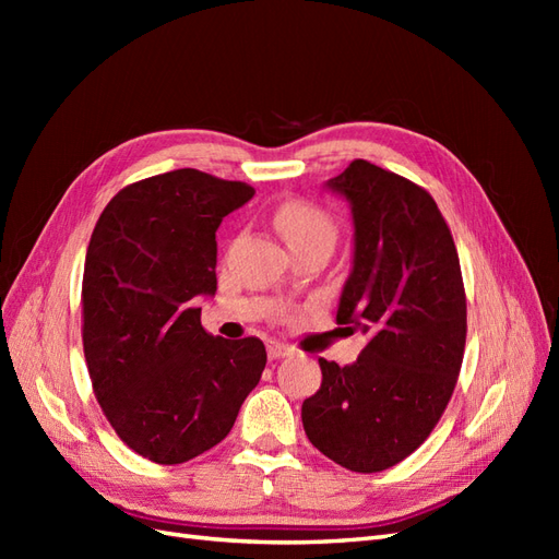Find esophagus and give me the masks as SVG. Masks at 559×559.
<instances>
[{
  "mask_svg": "<svg viewBox=\"0 0 559 559\" xmlns=\"http://www.w3.org/2000/svg\"><path fill=\"white\" fill-rule=\"evenodd\" d=\"M294 347L284 345V343H267V357L270 359H284V357H292Z\"/></svg>",
  "mask_w": 559,
  "mask_h": 559,
  "instance_id": "obj_1",
  "label": "esophagus"
}]
</instances>
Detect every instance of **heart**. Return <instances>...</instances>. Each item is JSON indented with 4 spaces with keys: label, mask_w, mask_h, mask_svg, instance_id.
<instances>
[{
    "label": "heart",
    "mask_w": 559,
    "mask_h": 559,
    "mask_svg": "<svg viewBox=\"0 0 559 559\" xmlns=\"http://www.w3.org/2000/svg\"><path fill=\"white\" fill-rule=\"evenodd\" d=\"M273 222L282 238L292 245V249L319 240L333 242L337 235L333 214L306 198H292L280 202Z\"/></svg>",
    "instance_id": "b5f03b06"
}]
</instances>
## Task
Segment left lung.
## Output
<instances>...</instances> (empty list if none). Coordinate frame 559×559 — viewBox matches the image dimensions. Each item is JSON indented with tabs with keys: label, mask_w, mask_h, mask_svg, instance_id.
<instances>
[{
	"label": "left lung",
	"mask_w": 559,
	"mask_h": 559,
	"mask_svg": "<svg viewBox=\"0 0 559 559\" xmlns=\"http://www.w3.org/2000/svg\"><path fill=\"white\" fill-rule=\"evenodd\" d=\"M354 218V267L335 321L368 343L352 366L319 359L321 386L302 429L357 473L403 462L445 413L466 345L460 257L429 191L368 160L329 181Z\"/></svg>",
	"instance_id": "left-lung-1"
}]
</instances>
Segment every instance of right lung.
Returning <instances> with one entry per match:
<instances>
[{
  "instance_id": "add662e5",
  "label": "right lung",
  "mask_w": 559,
  "mask_h": 559,
  "mask_svg": "<svg viewBox=\"0 0 559 559\" xmlns=\"http://www.w3.org/2000/svg\"><path fill=\"white\" fill-rule=\"evenodd\" d=\"M245 181L183 167L134 181L99 214L81 284V337L95 399L121 441L156 464L222 443L267 354L200 324L216 292V228L251 200Z\"/></svg>"
}]
</instances>
